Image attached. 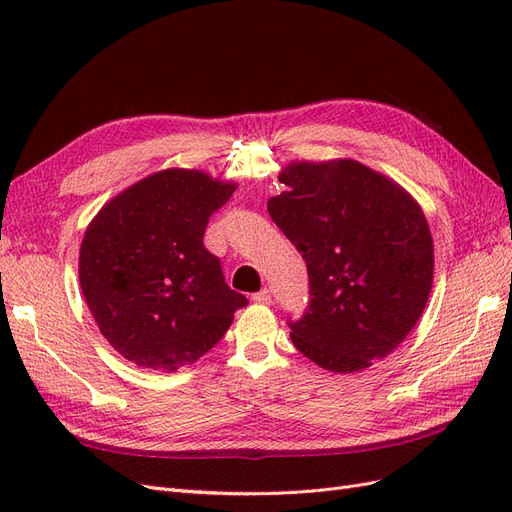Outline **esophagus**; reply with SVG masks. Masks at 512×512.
<instances>
[{
    "mask_svg": "<svg viewBox=\"0 0 512 512\" xmlns=\"http://www.w3.org/2000/svg\"><path fill=\"white\" fill-rule=\"evenodd\" d=\"M256 303H260V305H271V301H273V294H271V290H267V288H262L260 292H256L254 297H252Z\"/></svg>",
    "mask_w": 512,
    "mask_h": 512,
    "instance_id": "obj_1",
    "label": "esophagus"
}]
</instances>
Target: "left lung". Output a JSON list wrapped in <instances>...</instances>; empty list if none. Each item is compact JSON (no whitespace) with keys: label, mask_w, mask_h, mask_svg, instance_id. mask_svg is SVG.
Listing matches in <instances>:
<instances>
[{"label":"left lung","mask_w":512,"mask_h":512,"mask_svg":"<svg viewBox=\"0 0 512 512\" xmlns=\"http://www.w3.org/2000/svg\"><path fill=\"white\" fill-rule=\"evenodd\" d=\"M269 215L303 254L307 314L294 348L333 374L389 356L414 329L433 284V239L418 200L350 158L288 162Z\"/></svg>","instance_id":"1"}]
</instances>
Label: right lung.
Instances as JSON below:
<instances>
[{
    "label": "right lung",
    "instance_id": "add662e5",
    "mask_svg": "<svg viewBox=\"0 0 512 512\" xmlns=\"http://www.w3.org/2000/svg\"><path fill=\"white\" fill-rule=\"evenodd\" d=\"M237 190L205 170L164 168L128 185L89 222L79 282L100 333L153 371L196 363L247 305L203 247L209 215Z\"/></svg>",
    "mask_w": 512,
    "mask_h": 512
}]
</instances>
